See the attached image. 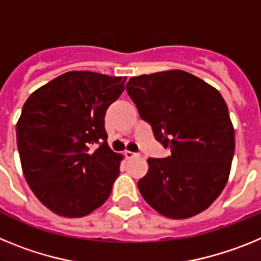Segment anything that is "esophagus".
<instances>
[{
	"label": "esophagus",
	"mask_w": 261,
	"mask_h": 261,
	"mask_svg": "<svg viewBox=\"0 0 261 261\" xmlns=\"http://www.w3.org/2000/svg\"><path fill=\"white\" fill-rule=\"evenodd\" d=\"M124 154H125L126 159H133V158H136V156H138L137 153H133V151H129V150H126Z\"/></svg>",
	"instance_id": "obj_1"
}]
</instances>
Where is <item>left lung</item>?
Masks as SVG:
<instances>
[{"label":"left lung","mask_w":261,"mask_h":261,"mask_svg":"<svg viewBox=\"0 0 261 261\" xmlns=\"http://www.w3.org/2000/svg\"><path fill=\"white\" fill-rule=\"evenodd\" d=\"M126 91L167 158H149L138 180L159 214L186 220L208 209L225 188L235 150L234 126L217 89L184 70L132 77Z\"/></svg>","instance_id":"1"}]
</instances>
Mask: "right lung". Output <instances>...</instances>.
Returning a JSON list of instances; mask_svg holds the SVG:
<instances>
[{"instance_id":"obj_1","label":"right lung","mask_w":261,"mask_h":261,"mask_svg":"<svg viewBox=\"0 0 261 261\" xmlns=\"http://www.w3.org/2000/svg\"><path fill=\"white\" fill-rule=\"evenodd\" d=\"M125 80L68 71L23 105L17 123L23 175L39 201L57 216H87L111 195L124 156L108 146L105 115ZM94 143L101 144L95 151Z\"/></svg>"}]
</instances>
